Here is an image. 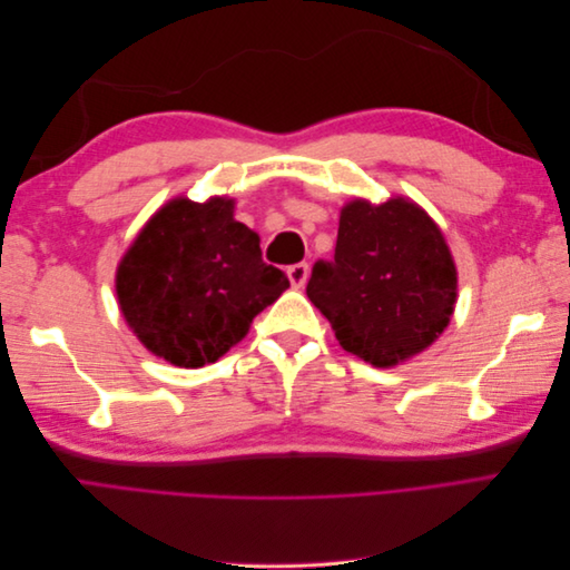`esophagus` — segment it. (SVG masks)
<instances>
[{"instance_id": "1", "label": "esophagus", "mask_w": 570, "mask_h": 570, "mask_svg": "<svg viewBox=\"0 0 570 570\" xmlns=\"http://www.w3.org/2000/svg\"><path fill=\"white\" fill-rule=\"evenodd\" d=\"M287 278H289V283L295 289L304 287L306 281H308V264H292L287 268Z\"/></svg>"}]
</instances>
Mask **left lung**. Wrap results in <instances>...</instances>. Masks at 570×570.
I'll return each instance as SVG.
<instances>
[{"label": "left lung", "mask_w": 570, "mask_h": 570, "mask_svg": "<svg viewBox=\"0 0 570 570\" xmlns=\"http://www.w3.org/2000/svg\"><path fill=\"white\" fill-rule=\"evenodd\" d=\"M306 295L342 350L377 368L433 344L454 314L456 266L419 204L354 199L340 214L331 262H316Z\"/></svg>", "instance_id": "obj_1"}]
</instances>
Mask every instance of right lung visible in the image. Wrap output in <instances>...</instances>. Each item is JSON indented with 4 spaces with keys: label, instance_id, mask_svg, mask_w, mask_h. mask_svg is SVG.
Wrapping results in <instances>:
<instances>
[{
    "label": "right lung",
    "instance_id": "obj_1",
    "mask_svg": "<svg viewBox=\"0 0 570 570\" xmlns=\"http://www.w3.org/2000/svg\"><path fill=\"white\" fill-rule=\"evenodd\" d=\"M233 209L226 197L170 199L118 264L120 314L151 354L174 366L214 364L289 287Z\"/></svg>",
    "mask_w": 570,
    "mask_h": 570
}]
</instances>
